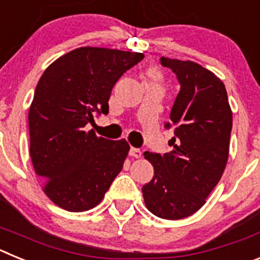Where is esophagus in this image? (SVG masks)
<instances>
[{
  "instance_id": "obj_1",
  "label": "esophagus",
  "mask_w": 260,
  "mask_h": 260,
  "mask_svg": "<svg viewBox=\"0 0 260 260\" xmlns=\"http://www.w3.org/2000/svg\"><path fill=\"white\" fill-rule=\"evenodd\" d=\"M130 156H132V157H135V158H139L142 156V151L139 150V148H134V147H132V148H130Z\"/></svg>"
}]
</instances>
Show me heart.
<instances>
[{
    "label": "heart",
    "mask_w": 260,
    "mask_h": 260,
    "mask_svg": "<svg viewBox=\"0 0 260 260\" xmlns=\"http://www.w3.org/2000/svg\"><path fill=\"white\" fill-rule=\"evenodd\" d=\"M151 77H152V78H156V74H155V73H151Z\"/></svg>",
    "instance_id": "obj_1"
}]
</instances>
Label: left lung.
Listing matches in <instances>:
<instances>
[{"label": "left lung", "mask_w": 260, "mask_h": 260, "mask_svg": "<svg viewBox=\"0 0 260 260\" xmlns=\"http://www.w3.org/2000/svg\"><path fill=\"white\" fill-rule=\"evenodd\" d=\"M181 84L171 112V152H144L155 174L142 187L146 207L155 216L178 220L203 207L226 167L232 109L224 83L197 62L161 57ZM168 122L165 127H171Z\"/></svg>", "instance_id": "1"}]
</instances>
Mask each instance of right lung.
Instances as JSON below:
<instances>
[{
	"mask_svg": "<svg viewBox=\"0 0 260 260\" xmlns=\"http://www.w3.org/2000/svg\"><path fill=\"white\" fill-rule=\"evenodd\" d=\"M143 53L82 47L45 69L28 112L29 155L43 191L70 212L96 207L122 171L130 146L84 126L109 112L112 88Z\"/></svg>",
	"mask_w": 260,
	"mask_h": 260,
	"instance_id": "right-lung-1",
	"label": "right lung"
}]
</instances>
